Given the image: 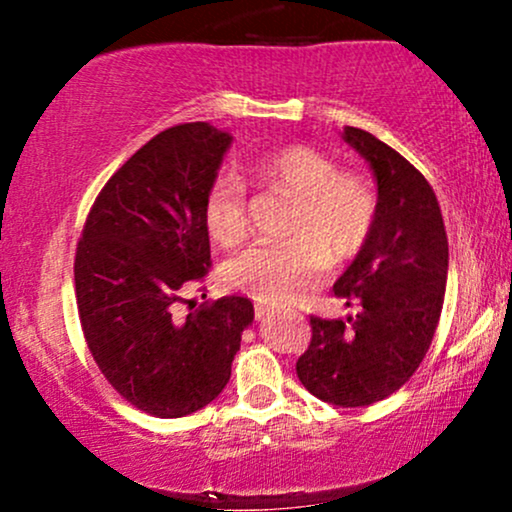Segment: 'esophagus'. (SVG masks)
Masks as SVG:
<instances>
[{
	"mask_svg": "<svg viewBox=\"0 0 512 512\" xmlns=\"http://www.w3.org/2000/svg\"><path fill=\"white\" fill-rule=\"evenodd\" d=\"M269 313H272V310H269L267 305H260V303L255 305V317H257V320H264V317H269Z\"/></svg>",
	"mask_w": 512,
	"mask_h": 512,
	"instance_id": "esophagus-1",
	"label": "esophagus"
}]
</instances>
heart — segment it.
Listing matches in <instances>:
<instances>
[{
    "mask_svg": "<svg viewBox=\"0 0 512 512\" xmlns=\"http://www.w3.org/2000/svg\"><path fill=\"white\" fill-rule=\"evenodd\" d=\"M264 185L296 199L286 233L291 238L257 243L228 262V284L255 301L279 305L301 296L320 279L325 257L342 264L366 248L378 221V195L366 178L342 173L322 151L286 144L250 161ZM204 226L221 248H236L248 236V185L223 170L204 195Z\"/></svg>",
    "mask_w": 512,
    "mask_h": 512,
    "instance_id": "heart-1",
    "label": "heart"
}]
</instances>
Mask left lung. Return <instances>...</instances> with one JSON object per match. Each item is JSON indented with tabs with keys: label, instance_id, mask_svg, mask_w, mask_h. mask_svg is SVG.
<instances>
[{
	"label": "left lung",
	"instance_id": "left-lung-1",
	"mask_svg": "<svg viewBox=\"0 0 512 512\" xmlns=\"http://www.w3.org/2000/svg\"><path fill=\"white\" fill-rule=\"evenodd\" d=\"M344 139L378 180V221L366 248L334 284L358 313L310 315V344L296 373L310 395L337 407H368L397 392L424 361L448 284V236L433 187L402 154L366 129Z\"/></svg>",
	"mask_w": 512,
	"mask_h": 512
}]
</instances>
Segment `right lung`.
<instances>
[{"instance_id":"right-lung-1","label":"right lung","mask_w":512,"mask_h":512,"mask_svg":"<svg viewBox=\"0 0 512 512\" xmlns=\"http://www.w3.org/2000/svg\"><path fill=\"white\" fill-rule=\"evenodd\" d=\"M228 144L207 122L163 129L105 182L76 245L88 351L117 395L158 419L221 395L255 317L243 296L187 298L211 269L204 195Z\"/></svg>"}]
</instances>
